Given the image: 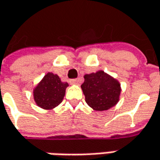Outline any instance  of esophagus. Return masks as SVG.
<instances>
[{"label": "esophagus", "mask_w": 160, "mask_h": 160, "mask_svg": "<svg viewBox=\"0 0 160 160\" xmlns=\"http://www.w3.org/2000/svg\"><path fill=\"white\" fill-rule=\"evenodd\" d=\"M70 84H78L79 83V81H78V79H72L70 80Z\"/></svg>", "instance_id": "esophagus-1"}]
</instances>
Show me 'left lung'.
Returning a JSON list of instances; mask_svg holds the SVG:
<instances>
[{"instance_id":"obj_1","label":"left lung","mask_w":160,"mask_h":160,"mask_svg":"<svg viewBox=\"0 0 160 160\" xmlns=\"http://www.w3.org/2000/svg\"><path fill=\"white\" fill-rule=\"evenodd\" d=\"M81 85L88 106L96 111H104L118 104L120 100V83L103 70L83 76Z\"/></svg>"}]
</instances>
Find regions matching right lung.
Instances as JSON below:
<instances>
[{"label":"right lung","mask_w":160,"mask_h":160,"mask_svg":"<svg viewBox=\"0 0 160 160\" xmlns=\"http://www.w3.org/2000/svg\"><path fill=\"white\" fill-rule=\"evenodd\" d=\"M68 86L58 75L48 72L33 90L35 104L43 109H53L62 102Z\"/></svg>","instance_id":"right-lung-1"}]
</instances>
